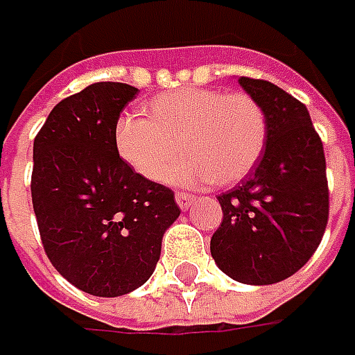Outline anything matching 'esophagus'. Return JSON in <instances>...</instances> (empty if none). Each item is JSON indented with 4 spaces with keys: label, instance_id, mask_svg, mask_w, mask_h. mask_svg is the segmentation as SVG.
Listing matches in <instances>:
<instances>
[{
    "label": "esophagus",
    "instance_id": "obj_1",
    "mask_svg": "<svg viewBox=\"0 0 355 355\" xmlns=\"http://www.w3.org/2000/svg\"><path fill=\"white\" fill-rule=\"evenodd\" d=\"M175 203H178L182 209H189V205L193 203V196H191V193H185V191H178V193H175Z\"/></svg>",
    "mask_w": 355,
    "mask_h": 355
}]
</instances>
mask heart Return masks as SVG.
Masks as SVG:
<instances>
[{"mask_svg":"<svg viewBox=\"0 0 355 355\" xmlns=\"http://www.w3.org/2000/svg\"><path fill=\"white\" fill-rule=\"evenodd\" d=\"M144 114L118 120L114 146L122 162L154 184L168 180L182 150L187 157L173 173L178 182L237 184L268 138L265 108L247 92L187 87L152 98Z\"/></svg>","mask_w":355,"mask_h":355,"instance_id":"heart-1","label":"heart"}]
</instances>
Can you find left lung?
Instances as JSON below:
<instances>
[{"label":"left lung","mask_w":355,"mask_h":355,"mask_svg":"<svg viewBox=\"0 0 355 355\" xmlns=\"http://www.w3.org/2000/svg\"><path fill=\"white\" fill-rule=\"evenodd\" d=\"M239 85L263 104L268 138L251 175L217 198L223 221L211 257L231 279L272 284L320 245L330 211L326 157L304 104L268 80L241 76Z\"/></svg>","instance_id":"1"}]
</instances>
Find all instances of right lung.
Listing matches in <instances>:
<instances>
[{"label": "right lung", "instance_id": "1", "mask_svg": "<svg viewBox=\"0 0 355 355\" xmlns=\"http://www.w3.org/2000/svg\"><path fill=\"white\" fill-rule=\"evenodd\" d=\"M136 94L124 83H94L57 104L33 142L31 198L43 249L92 296L142 286L180 217L170 187L144 180L118 156L114 126Z\"/></svg>", "mask_w": 355, "mask_h": 355}]
</instances>
